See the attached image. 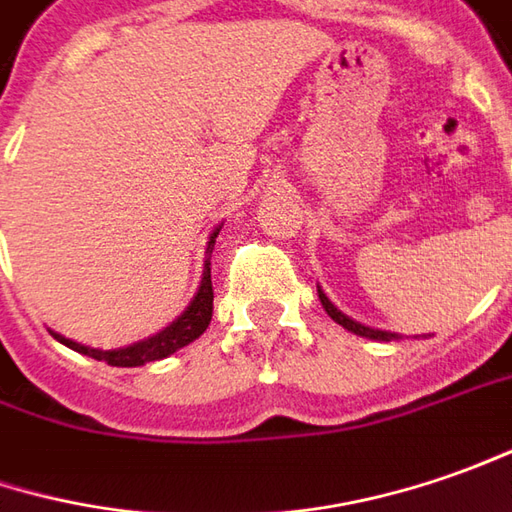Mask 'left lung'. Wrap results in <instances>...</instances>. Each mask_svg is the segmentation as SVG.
<instances>
[{
    "mask_svg": "<svg viewBox=\"0 0 512 512\" xmlns=\"http://www.w3.org/2000/svg\"><path fill=\"white\" fill-rule=\"evenodd\" d=\"M317 297H320V303H323V309H326V314L334 320V323H340V326L345 328V331H351V334H357V337H365V340H377V343H391V340H402V334H397V331H382V328H371L365 326V323H357V320H351L348 314H343V311L337 309L331 300L326 297V291L317 286Z\"/></svg>",
    "mask_w": 512,
    "mask_h": 512,
    "instance_id": "obj_1",
    "label": "left lung"
}]
</instances>
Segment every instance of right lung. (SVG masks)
<instances>
[{
  "instance_id": "1",
  "label": "right lung",
  "mask_w": 512,
  "mask_h": 512,
  "mask_svg": "<svg viewBox=\"0 0 512 512\" xmlns=\"http://www.w3.org/2000/svg\"><path fill=\"white\" fill-rule=\"evenodd\" d=\"M223 226V223H221ZM221 226L212 229L209 235V243H206V260H203V274H201V286L195 291V297L189 300L186 306L169 326H164L161 331H155L152 337H144L133 345H124V348H110V351H101V348H93V345H81L76 340H67L64 334H56L50 331L56 340L73 351H79L84 357H93V360H104L107 365H115V368H138V365H147V362L164 360L169 354L181 351L184 345L195 343L201 337L203 331L209 328V320H212V249H215V238L221 232Z\"/></svg>"
}]
</instances>
